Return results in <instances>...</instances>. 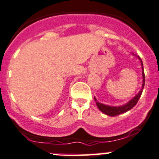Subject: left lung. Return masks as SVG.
<instances>
[{"instance_id": "1", "label": "left lung", "mask_w": 159, "mask_h": 159, "mask_svg": "<svg viewBox=\"0 0 159 159\" xmlns=\"http://www.w3.org/2000/svg\"><path fill=\"white\" fill-rule=\"evenodd\" d=\"M132 54L134 55V54ZM138 58L140 60L141 66H142V78H143V80H142V89L139 91V92L138 93V94H136L133 98H131V100L129 101L127 103L125 104V105H120V106H110V105H105V104L100 103V102H98L96 98L94 97V99L96 102V105H97L98 109L102 112H103L104 114H105V115H108V116L114 117V116H117V115H121V114L125 113V112L131 110V108H132L133 107L137 104L138 101H139V98H140L141 95H142V91H143L144 86H145V73H144V68H143V63H142V61L141 60V58L139 57V56H138Z\"/></svg>"}]
</instances>
